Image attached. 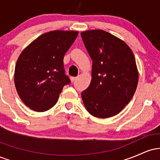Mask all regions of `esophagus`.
I'll use <instances>...</instances> for the list:
<instances>
[{"label": "esophagus", "instance_id": "obj_1", "mask_svg": "<svg viewBox=\"0 0 160 160\" xmlns=\"http://www.w3.org/2000/svg\"><path fill=\"white\" fill-rule=\"evenodd\" d=\"M76 78H73V77H72V78H71V82H72V83H73V82H75V80H76Z\"/></svg>", "mask_w": 160, "mask_h": 160}]
</instances>
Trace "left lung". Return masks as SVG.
<instances>
[{
    "label": "left lung",
    "instance_id": "obj_1",
    "mask_svg": "<svg viewBox=\"0 0 160 160\" xmlns=\"http://www.w3.org/2000/svg\"><path fill=\"white\" fill-rule=\"evenodd\" d=\"M92 60V80L82 92L86 109L98 118L117 115L129 103L138 81L136 62L128 46L102 30L81 33Z\"/></svg>",
    "mask_w": 160,
    "mask_h": 160
}]
</instances>
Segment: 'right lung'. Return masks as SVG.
<instances>
[{
	"mask_svg": "<svg viewBox=\"0 0 160 160\" xmlns=\"http://www.w3.org/2000/svg\"><path fill=\"white\" fill-rule=\"evenodd\" d=\"M78 35L73 31H52L38 37L18 58L14 82L25 105L43 112L58 101L64 86L71 80L65 74L64 56Z\"/></svg>",
	"mask_w": 160,
	"mask_h": 160,
	"instance_id": "right-lung-1",
	"label": "right lung"
}]
</instances>
